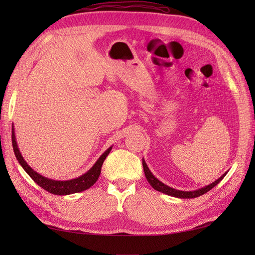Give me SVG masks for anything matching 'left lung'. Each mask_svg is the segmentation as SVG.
<instances>
[{"label":"left lung","mask_w":255,"mask_h":255,"mask_svg":"<svg viewBox=\"0 0 255 255\" xmlns=\"http://www.w3.org/2000/svg\"><path fill=\"white\" fill-rule=\"evenodd\" d=\"M142 166H143L144 175H145V177H147V181L149 182L150 185L155 189V191H159L161 193L169 195V196L177 197V198H195V197L200 196V195H204L205 193H207L208 191H210L211 188H214L216 185H217V184L226 176L227 173H228V172L224 173V174L221 175L218 178V180H216L215 182L209 184V185H207V186H204L202 188L196 189V191H188V192H186V191H178V189H175V188H173V187L167 186V185H165L164 183H162L161 181H159L158 178H156L152 174V173H151V171L149 170L147 163H145V161L143 159H142Z\"/></svg>","instance_id":"left-lung-1"}]
</instances>
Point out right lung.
I'll use <instances>...</instances> for the list:
<instances>
[{
  "label": "right lung",
  "instance_id": "1",
  "mask_svg": "<svg viewBox=\"0 0 255 255\" xmlns=\"http://www.w3.org/2000/svg\"><path fill=\"white\" fill-rule=\"evenodd\" d=\"M12 143H13V149H14L16 159H17L18 163L25 170L27 174H28L32 180H34V182L37 183L41 188H44L45 191L55 195H69V194L80 193V192L85 191V189H89L91 186H93L95 182L99 180L103 162H104V160L106 159V156L110 154L111 150L113 148V147L108 148L105 152L100 156L99 160L95 162V164L92 166L88 172L84 173V174H82L77 178H72V180L56 181V180H51V178L40 175L39 173H37L36 171L32 170L31 167L27 164V162L24 160L23 155H21V153L19 152V149L17 147L14 126L12 127Z\"/></svg>",
  "mask_w": 255,
  "mask_h": 255
}]
</instances>
